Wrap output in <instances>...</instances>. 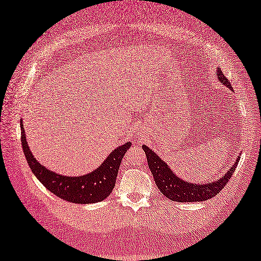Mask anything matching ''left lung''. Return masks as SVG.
I'll return each mask as SVG.
<instances>
[{
    "instance_id": "1",
    "label": "left lung",
    "mask_w": 261,
    "mask_h": 261,
    "mask_svg": "<svg viewBox=\"0 0 261 261\" xmlns=\"http://www.w3.org/2000/svg\"><path fill=\"white\" fill-rule=\"evenodd\" d=\"M216 72L217 77H219L217 80L233 91L231 83L228 82V80L225 77L224 73L221 71L220 67L217 68ZM142 147L146 154L148 168L151 170L158 188L160 189L161 193L167 198L173 201H179V203L208 200L210 198L214 197L225 187V185L228 182V179L232 177L233 171L238 167L239 160H240V156H238L233 166L220 179L206 184H193L178 177L172 171L171 168L168 166L167 162H164L158 155V153L152 151V148L146 145H143Z\"/></svg>"
}]
</instances>
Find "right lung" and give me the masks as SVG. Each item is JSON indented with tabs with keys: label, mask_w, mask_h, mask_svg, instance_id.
Listing matches in <instances>:
<instances>
[{
	"label": "right lung",
	"mask_w": 261,
	"mask_h": 261,
	"mask_svg": "<svg viewBox=\"0 0 261 261\" xmlns=\"http://www.w3.org/2000/svg\"><path fill=\"white\" fill-rule=\"evenodd\" d=\"M21 126V143L24 156L27 159L31 171L37 179L48 189L50 193L56 195L64 200L75 204H92L102 201L110 195L115 187V182L118 174L121 160L125 153L132 145L127 142L119 145L106 158V160L92 172L83 175H64L51 171L40 164L33 155L27 142L24 134V126L20 120Z\"/></svg>",
	"instance_id": "right-lung-1"
}]
</instances>
